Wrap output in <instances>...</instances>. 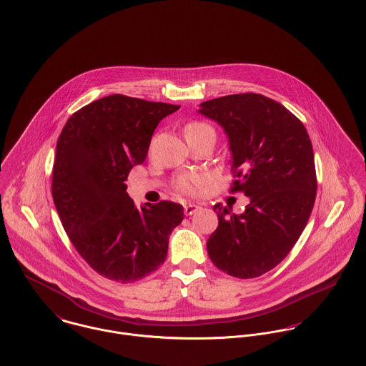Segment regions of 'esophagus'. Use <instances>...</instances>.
Returning <instances> with one entry per match:
<instances>
[{
    "label": "esophagus",
    "instance_id": "esophagus-1",
    "mask_svg": "<svg viewBox=\"0 0 366 366\" xmlns=\"http://www.w3.org/2000/svg\"><path fill=\"white\" fill-rule=\"evenodd\" d=\"M199 209H200V206H197V204H187V206H184V214L186 215H192V214H194Z\"/></svg>",
    "mask_w": 366,
    "mask_h": 366
}]
</instances>
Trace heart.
<instances>
[{"label": "heart", "mask_w": 366, "mask_h": 366, "mask_svg": "<svg viewBox=\"0 0 366 366\" xmlns=\"http://www.w3.org/2000/svg\"><path fill=\"white\" fill-rule=\"evenodd\" d=\"M184 134L186 137L200 135V134L215 135L212 127H209L206 122H199V121L190 122L189 125H186ZM202 187H203V177L199 174H184V176H180L177 180V189L187 194H197L202 192Z\"/></svg>", "instance_id": "b5f03b06"}]
</instances>
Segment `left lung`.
<instances>
[{
  "label": "left lung",
  "instance_id": "8db88e82",
  "mask_svg": "<svg viewBox=\"0 0 366 366\" xmlns=\"http://www.w3.org/2000/svg\"><path fill=\"white\" fill-rule=\"evenodd\" d=\"M199 112L224 128L238 179L232 192L249 197L242 214L212 207L209 259L234 277H258L287 257L307 225L317 192L312 141L296 115L262 94L214 99Z\"/></svg>",
  "mask_w": 366,
  "mask_h": 366
}]
</instances>
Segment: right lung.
<instances>
[{"instance_id": "obj_1", "label": "right lung", "mask_w": 366, "mask_h": 366, "mask_svg": "<svg viewBox=\"0 0 366 366\" xmlns=\"http://www.w3.org/2000/svg\"><path fill=\"white\" fill-rule=\"evenodd\" d=\"M180 105L112 94L80 108L56 145L52 196L71 244L97 273L131 283L167 257L169 235L183 221L173 202L137 209L125 180L144 163L157 124Z\"/></svg>"}]
</instances>
